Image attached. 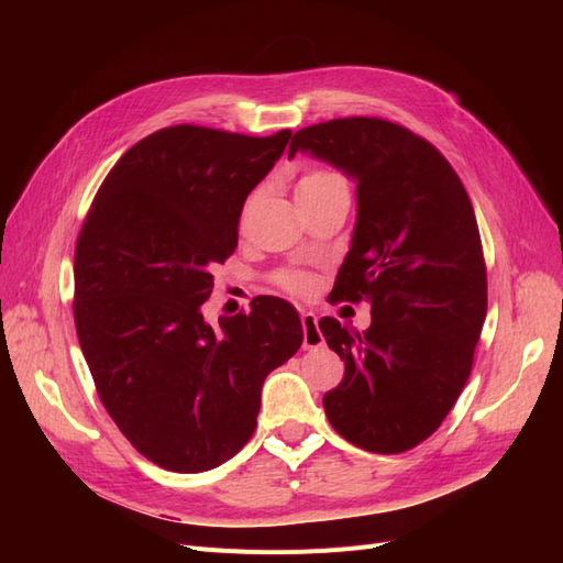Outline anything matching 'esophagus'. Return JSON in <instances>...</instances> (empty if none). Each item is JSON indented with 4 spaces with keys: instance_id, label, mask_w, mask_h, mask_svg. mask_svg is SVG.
Listing matches in <instances>:
<instances>
[{
    "instance_id": "34e87169",
    "label": "esophagus",
    "mask_w": 563,
    "mask_h": 563,
    "mask_svg": "<svg viewBox=\"0 0 563 563\" xmlns=\"http://www.w3.org/2000/svg\"><path fill=\"white\" fill-rule=\"evenodd\" d=\"M300 323H302V347L305 350H314L323 345V335L317 327V314L314 312H302L300 314Z\"/></svg>"
}]
</instances>
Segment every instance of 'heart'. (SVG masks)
<instances>
[{
  "instance_id": "heart-1",
  "label": "heart",
  "mask_w": 563,
  "mask_h": 563,
  "mask_svg": "<svg viewBox=\"0 0 563 563\" xmlns=\"http://www.w3.org/2000/svg\"><path fill=\"white\" fill-rule=\"evenodd\" d=\"M340 185H347V183L335 172V168L312 166L300 176V180L296 185V195H298V199H312V197H319ZM272 282L282 286L284 291H291V294H310V288H312V277L302 269H279L272 275Z\"/></svg>"
}]
</instances>
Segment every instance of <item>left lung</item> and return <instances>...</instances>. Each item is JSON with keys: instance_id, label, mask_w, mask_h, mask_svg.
Masks as SVG:
<instances>
[{"instance_id": "1", "label": "left lung", "mask_w": 563, "mask_h": 563, "mask_svg": "<svg viewBox=\"0 0 563 563\" xmlns=\"http://www.w3.org/2000/svg\"><path fill=\"white\" fill-rule=\"evenodd\" d=\"M296 152L356 180L352 249L333 294L371 302L364 333L333 317L319 321L345 362L323 411L350 444L404 453L449 416L486 319V263L472 201L432 143L380 117L305 126L288 157Z\"/></svg>"}]
</instances>
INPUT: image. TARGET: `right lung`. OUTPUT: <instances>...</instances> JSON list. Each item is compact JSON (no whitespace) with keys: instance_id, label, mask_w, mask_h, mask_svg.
<instances>
[{"instance_id":"obj_1","label":"right lung","mask_w":563,"mask_h":563,"mask_svg":"<svg viewBox=\"0 0 563 563\" xmlns=\"http://www.w3.org/2000/svg\"><path fill=\"white\" fill-rule=\"evenodd\" d=\"M291 139L178 124L126 150L75 246V327L98 397L133 449L183 474L223 465L251 439L269 371L302 343L291 302L203 321L213 267Z\"/></svg>"}]
</instances>
